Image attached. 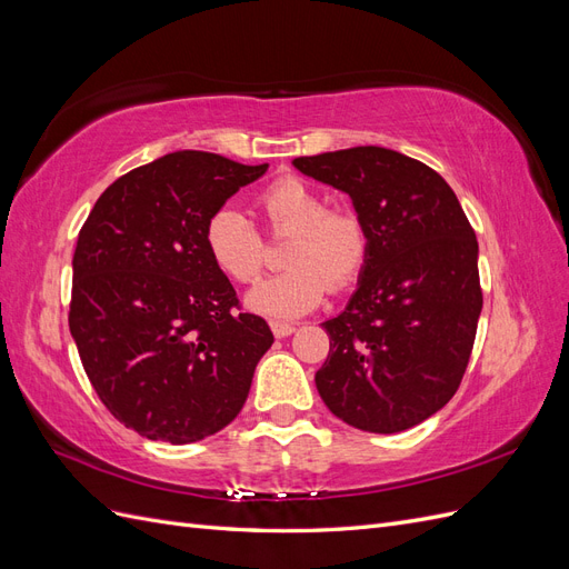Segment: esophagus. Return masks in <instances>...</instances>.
I'll list each match as a JSON object with an SVG mask.
<instances>
[{
	"mask_svg": "<svg viewBox=\"0 0 569 569\" xmlns=\"http://www.w3.org/2000/svg\"><path fill=\"white\" fill-rule=\"evenodd\" d=\"M270 330H272V335L278 337V339H282V337H289V335H295L297 332V327L291 325V322H282V320H272L270 322Z\"/></svg>",
	"mask_w": 569,
	"mask_h": 569,
	"instance_id": "esophagus-1",
	"label": "esophagus"
}]
</instances>
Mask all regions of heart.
<instances>
[{
	"instance_id": "b5f03b06",
	"label": "heart",
	"mask_w": 569,
	"mask_h": 569,
	"mask_svg": "<svg viewBox=\"0 0 569 569\" xmlns=\"http://www.w3.org/2000/svg\"><path fill=\"white\" fill-rule=\"evenodd\" d=\"M270 230L291 232L282 261L289 266L258 282L249 295L251 311L268 318H299L322 301L327 281L347 287L368 258V230L353 211H332L308 182L284 178L258 199ZM213 263L237 282H251L263 268V239L253 222L232 206H222L203 232Z\"/></svg>"
}]
</instances>
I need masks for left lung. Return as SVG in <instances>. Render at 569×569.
Returning a JSON list of instances; mask_svg holds the SVG:
<instances>
[{
    "label": "left lung",
    "instance_id": "left-lung-1",
    "mask_svg": "<svg viewBox=\"0 0 569 569\" xmlns=\"http://www.w3.org/2000/svg\"><path fill=\"white\" fill-rule=\"evenodd\" d=\"M291 163L349 194L368 230L358 287L322 322L320 399L363 432H403L449 403L468 368L481 313L475 230L437 170L406 153L353 147Z\"/></svg>",
    "mask_w": 569,
    "mask_h": 569
}]
</instances>
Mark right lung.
<instances>
[{
  "mask_svg": "<svg viewBox=\"0 0 569 569\" xmlns=\"http://www.w3.org/2000/svg\"><path fill=\"white\" fill-rule=\"evenodd\" d=\"M268 163L173 151L107 187L78 234L68 327L111 416L151 441L192 443L242 410L272 332L239 313L206 251L209 218Z\"/></svg>",
  "mask_w": 569,
  "mask_h": 569,
  "instance_id": "add662e5",
  "label": "right lung"
}]
</instances>
